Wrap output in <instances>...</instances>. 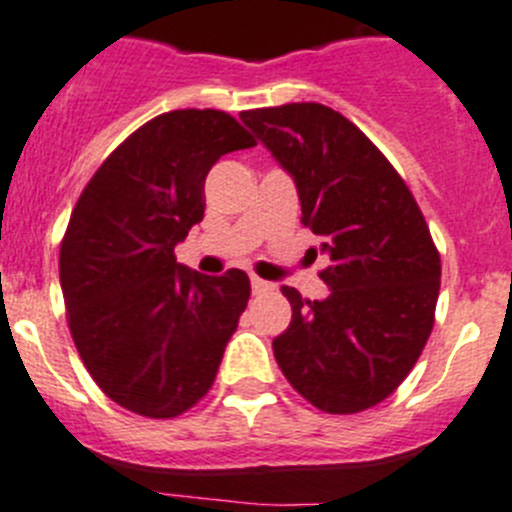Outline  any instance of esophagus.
<instances>
[{
  "label": "esophagus",
  "instance_id": "obj_1",
  "mask_svg": "<svg viewBox=\"0 0 512 512\" xmlns=\"http://www.w3.org/2000/svg\"><path fill=\"white\" fill-rule=\"evenodd\" d=\"M270 290H275V285L267 283V280L257 278V275H252V293L260 295V293H270Z\"/></svg>",
  "mask_w": 512,
  "mask_h": 512
}]
</instances>
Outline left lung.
Instances as JSON below:
<instances>
[{
	"mask_svg": "<svg viewBox=\"0 0 512 512\" xmlns=\"http://www.w3.org/2000/svg\"><path fill=\"white\" fill-rule=\"evenodd\" d=\"M298 184L300 222L323 240L326 300L283 285L293 321L272 341L303 399L358 414L394 394L434 328L442 262L407 181L364 131L321 103L240 113Z\"/></svg>",
	"mask_w": 512,
	"mask_h": 512,
	"instance_id": "1",
	"label": "left lung"
}]
</instances>
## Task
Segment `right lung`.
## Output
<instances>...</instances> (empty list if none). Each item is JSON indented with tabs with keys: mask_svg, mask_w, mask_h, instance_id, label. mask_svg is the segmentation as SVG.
<instances>
[{
	"mask_svg": "<svg viewBox=\"0 0 512 512\" xmlns=\"http://www.w3.org/2000/svg\"><path fill=\"white\" fill-rule=\"evenodd\" d=\"M255 143L224 111L161 113L98 166L70 214L60 285L75 348L138 417L174 419L207 396L247 308V272H189L174 247L202 222L209 169Z\"/></svg>",
	"mask_w": 512,
	"mask_h": 512,
	"instance_id": "add662e5",
	"label": "right lung"
}]
</instances>
